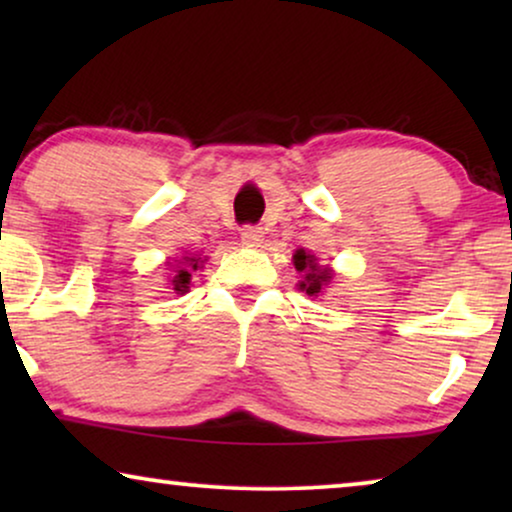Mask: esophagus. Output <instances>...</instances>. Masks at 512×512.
I'll list each match as a JSON object with an SVG mask.
<instances>
[{
	"label": "esophagus",
	"instance_id": "34e87169",
	"mask_svg": "<svg viewBox=\"0 0 512 512\" xmlns=\"http://www.w3.org/2000/svg\"><path fill=\"white\" fill-rule=\"evenodd\" d=\"M263 228L258 226H244L242 228V242L249 244V247H261L263 244Z\"/></svg>",
	"mask_w": 512,
	"mask_h": 512
}]
</instances>
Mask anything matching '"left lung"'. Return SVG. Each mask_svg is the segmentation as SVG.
<instances>
[{
	"label": "left lung",
	"instance_id": "left-lung-1",
	"mask_svg": "<svg viewBox=\"0 0 512 512\" xmlns=\"http://www.w3.org/2000/svg\"><path fill=\"white\" fill-rule=\"evenodd\" d=\"M293 265H296L300 277H303L298 282V289L305 291L307 296L317 298V296H321V291H324L326 286L331 284L333 270L324 268V265H319L317 256L307 254L305 249H298L296 254H293Z\"/></svg>",
	"mask_w": 512,
	"mask_h": 512
}]
</instances>
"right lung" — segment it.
Masks as SVG:
<instances>
[{
    "mask_svg": "<svg viewBox=\"0 0 512 512\" xmlns=\"http://www.w3.org/2000/svg\"><path fill=\"white\" fill-rule=\"evenodd\" d=\"M202 265V261L198 256H184L177 265V270H172V277H170V284H172V291L177 293V296H184L191 289V272H195Z\"/></svg>",
    "mask_w": 512,
    "mask_h": 512,
    "instance_id": "obj_1",
    "label": "right lung"
}]
</instances>
